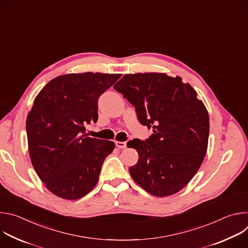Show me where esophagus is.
<instances>
[{"label":"esophagus","mask_w":248,"mask_h":248,"mask_svg":"<svg viewBox=\"0 0 248 248\" xmlns=\"http://www.w3.org/2000/svg\"><path fill=\"white\" fill-rule=\"evenodd\" d=\"M116 146L118 148H125L126 147V142H121V141H116Z\"/></svg>","instance_id":"34e87169"}]
</instances>
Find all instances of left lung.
<instances>
[{
  "mask_svg": "<svg viewBox=\"0 0 248 248\" xmlns=\"http://www.w3.org/2000/svg\"><path fill=\"white\" fill-rule=\"evenodd\" d=\"M114 88L135 108L138 121L153 134L133 139L138 162L133 181L158 197L179 192L195 175L207 152L209 115L196 91L182 78L166 74L125 75Z\"/></svg>",
  "mask_w": 248,
  "mask_h": 248,
  "instance_id": "left-lung-1",
  "label": "left lung"
}]
</instances>
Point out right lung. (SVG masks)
<instances>
[{"instance_id":"add662e5","label":"right lung","mask_w":248,"mask_h":248,"mask_svg":"<svg viewBox=\"0 0 248 248\" xmlns=\"http://www.w3.org/2000/svg\"><path fill=\"white\" fill-rule=\"evenodd\" d=\"M121 75L70 74L49 81L26 119L32 166L58 197L76 200L96 186L113 141L86 136L85 124L98 120V99Z\"/></svg>"}]
</instances>
